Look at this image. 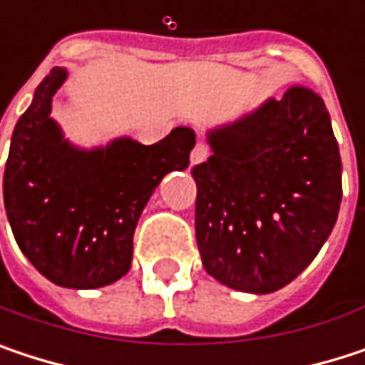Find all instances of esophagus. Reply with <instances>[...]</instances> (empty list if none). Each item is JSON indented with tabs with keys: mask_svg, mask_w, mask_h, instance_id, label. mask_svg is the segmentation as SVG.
I'll use <instances>...</instances> for the list:
<instances>
[{
	"mask_svg": "<svg viewBox=\"0 0 365 365\" xmlns=\"http://www.w3.org/2000/svg\"><path fill=\"white\" fill-rule=\"evenodd\" d=\"M209 154H211L209 145L200 141V143H196V148L192 150V156H190V160H192V165H198V163L207 160V158H209Z\"/></svg>",
	"mask_w": 365,
	"mask_h": 365,
	"instance_id": "obj_1",
	"label": "esophagus"
}]
</instances>
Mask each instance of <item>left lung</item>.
I'll return each instance as SVG.
<instances>
[{"label":"left lung","instance_id":"obj_1","mask_svg":"<svg viewBox=\"0 0 365 365\" xmlns=\"http://www.w3.org/2000/svg\"><path fill=\"white\" fill-rule=\"evenodd\" d=\"M213 154L192 167L196 243L220 283L270 294L319 254L342 198L340 152L324 99L292 86L209 133Z\"/></svg>","mask_w":365,"mask_h":365}]
</instances>
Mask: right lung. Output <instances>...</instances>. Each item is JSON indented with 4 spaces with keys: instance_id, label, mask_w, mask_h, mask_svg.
Segmentation results:
<instances>
[{
    "instance_id": "right-lung-1",
    "label": "right lung",
    "mask_w": 365,
    "mask_h": 365,
    "mask_svg": "<svg viewBox=\"0 0 365 365\" xmlns=\"http://www.w3.org/2000/svg\"><path fill=\"white\" fill-rule=\"evenodd\" d=\"M65 78L54 67L14 126L4 205L21 252L46 279L93 289L128 272L139 215L160 180L190 165L196 135L178 126L154 145L124 137L78 150L50 118Z\"/></svg>"
}]
</instances>
